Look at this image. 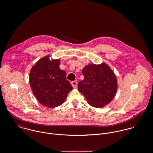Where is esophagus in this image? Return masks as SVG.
I'll return each mask as SVG.
<instances>
[{
  "mask_svg": "<svg viewBox=\"0 0 153 153\" xmlns=\"http://www.w3.org/2000/svg\"><path fill=\"white\" fill-rule=\"evenodd\" d=\"M71 84H72V86L75 88L77 86V84H78V82L76 81H72L71 82Z\"/></svg>",
  "mask_w": 153,
  "mask_h": 153,
  "instance_id": "34e87169",
  "label": "esophagus"
}]
</instances>
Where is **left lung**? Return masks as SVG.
<instances>
[{
  "instance_id": "obj_1",
  "label": "left lung",
  "mask_w": 153,
  "mask_h": 153,
  "mask_svg": "<svg viewBox=\"0 0 153 153\" xmlns=\"http://www.w3.org/2000/svg\"><path fill=\"white\" fill-rule=\"evenodd\" d=\"M82 74L84 79L78 82V88L90 105L102 108L111 102L117 90V80L106 63L86 65Z\"/></svg>"
}]
</instances>
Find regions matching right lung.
<instances>
[{
	"mask_svg": "<svg viewBox=\"0 0 153 153\" xmlns=\"http://www.w3.org/2000/svg\"><path fill=\"white\" fill-rule=\"evenodd\" d=\"M46 56L39 60L30 72V85L37 100L42 105L54 108L62 104L73 89L66 78V72L59 68V59Z\"/></svg>",
	"mask_w": 153,
	"mask_h": 153,
	"instance_id": "add662e5",
	"label": "right lung"
}]
</instances>
